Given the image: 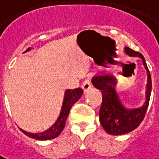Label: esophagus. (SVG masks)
Instances as JSON below:
<instances>
[{"label": "esophagus", "instance_id": "obj_1", "mask_svg": "<svg viewBox=\"0 0 159 159\" xmlns=\"http://www.w3.org/2000/svg\"><path fill=\"white\" fill-rule=\"evenodd\" d=\"M91 87H92V84H91V80H90V78H87V79L84 80V82L82 84V88H83V91L85 93L88 92L91 89Z\"/></svg>", "mask_w": 159, "mask_h": 159}]
</instances>
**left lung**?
<instances>
[{"instance_id":"8db88e82","label":"left lung","mask_w":159,"mask_h":159,"mask_svg":"<svg viewBox=\"0 0 159 159\" xmlns=\"http://www.w3.org/2000/svg\"><path fill=\"white\" fill-rule=\"evenodd\" d=\"M125 52L129 56L140 57L142 59L145 69L147 70V100L143 107L137 109L126 110L122 106L119 98L114 89L116 79L112 76H97L92 80L93 86L101 90L102 93V104L100 109V122L104 129L112 135H121L129 133L140 125L147 113L152 91L151 74L143 55L128 47L125 48Z\"/></svg>"}]
</instances>
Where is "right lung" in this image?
<instances>
[{"label":"right lung","instance_id":"add662e5","mask_svg":"<svg viewBox=\"0 0 159 159\" xmlns=\"http://www.w3.org/2000/svg\"><path fill=\"white\" fill-rule=\"evenodd\" d=\"M29 50L30 48H28L26 51H29ZM83 93V90L80 88L74 89L66 90V93H65V98H64V102H63L62 109H61V112H60L59 118L57 119L55 123L51 128H49L48 130L42 132V133L36 134L26 132L21 129H20V130L27 136L39 140H52V139H54L57 136H59L65 128L66 119H67V117L69 115L70 108L82 97Z\"/></svg>","mask_w":159,"mask_h":159}]
</instances>
